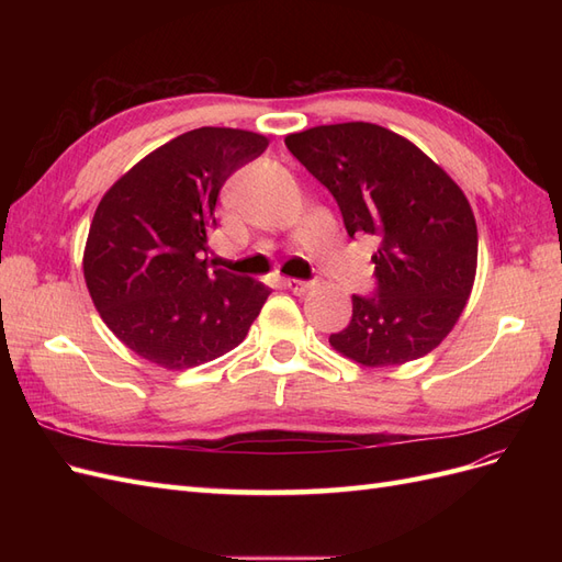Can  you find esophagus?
<instances>
[{
  "instance_id": "1",
  "label": "esophagus",
  "mask_w": 562,
  "mask_h": 562,
  "mask_svg": "<svg viewBox=\"0 0 562 562\" xmlns=\"http://www.w3.org/2000/svg\"><path fill=\"white\" fill-rule=\"evenodd\" d=\"M283 285H285L291 293H295V295H304V293H307L310 288H312L310 281H300V279H285Z\"/></svg>"
}]
</instances>
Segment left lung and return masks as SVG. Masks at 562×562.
I'll use <instances>...</instances> for the list:
<instances>
[{
    "instance_id": "obj_1",
    "label": "left lung",
    "mask_w": 562,
    "mask_h": 562,
    "mask_svg": "<svg viewBox=\"0 0 562 562\" xmlns=\"http://www.w3.org/2000/svg\"><path fill=\"white\" fill-rule=\"evenodd\" d=\"M285 147L335 196L349 236L380 239L378 295L351 297V321L330 347L366 368L434 351L462 316L479 267L467 194L403 135L368 122L314 126Z\"/></svg>"
}]
</instances>
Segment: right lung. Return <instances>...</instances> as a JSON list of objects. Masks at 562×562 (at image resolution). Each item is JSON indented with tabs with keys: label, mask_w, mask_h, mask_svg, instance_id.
Masks as SVG:
<instances>
[{
	"label": "right lung",
	"mask_w": 562,
	"mask_h": 562,
	"mask_svg": "<svg viewBox=\"0 0 562 562\" xmlns=\"http://www.w3.org/2000/svg\"><path fill=\"white\" fill-rule=\"evenodd\" d=\"M269 140L203 126L149 151L100 199L83 281L105 326L166 370L209 363L244 342L271 288L209 269L220 187Z\"/></svg>",
	"instance_id": "add662e5"
}]
</instances>
